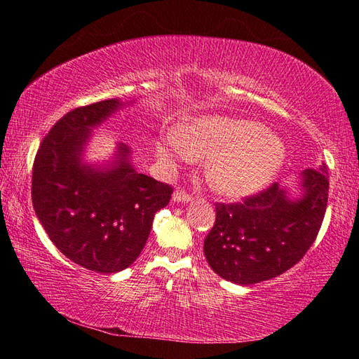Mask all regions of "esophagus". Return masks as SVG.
<instances>
[{"mask_svg":"<svg viewBox=\"0 0 359 359\" xmlns=\"http://www.w3.org/2000/svg\"><path fill=\"white\" fill-rule=\"evenodd\" d=\"M172 201L174 203H190L191 201V194H188V193H185V191H182V190H175L174 193H172Z\"/></svg>","mask_w":359,"mask_h":359,"instance_id":"1","label":"esophagus"}]
</instances>
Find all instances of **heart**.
Segmentation results:
<instances>
[{
	"label": "heart",
	"mask_w": 359,
	"mask_h": 359,
	"mask_svg": "<svg viewBox=\"0 0 359 359\" xmlns=\"http://www.w3.org/2000/svg\"><path fill=\"white\" fill-rule=\"evenodd\" d=\"M163 160H205L212 190L224 198H245L271 184L285 161L287 149L276 133L258 121L223 115L194 118L177 130V142H160Z\"/></svg>",
	"instance_id": "1"
}]
</instances>
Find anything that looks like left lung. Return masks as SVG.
Returning a JSON list of instances; mask_svg holds the SVG:
<instances>
[{"label": "left lung", "instance_id": "left-lung-1", "mask_svg": "<svg viewBox=\"0 0 359 359\" xmlns=\"http://www.w3.org/2000/svg\"><path fill=\"white\" fill-rule=\"evenodd\" d=\"M327 168L299 174L297 191L278 184L244 203L215 204L204 255L215 274L238 285L269 280L293 267L313 244L323 223Z\"/></svg>", "mask_w": 359, "mask_h": 359}]
</instances>
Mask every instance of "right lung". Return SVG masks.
Instances as JSON below:
<instances>
[{
    "label": "right lung",
    "mask_w": 359,
    "mask_h": 359,
    "mask_svg": "<svg viewBox=\"0 0 359 359\" xmlns=\"http://www.w3.org/2000/svg\"><path fill=\"white\" fill-rule=\"evenodd\" d=\"M131 102L106 100L68 112L42 139L33 165L32 199L42 228L66 258L100 274L135 263L172 193L136 171L125 144L107 165L85 161L93 130Z\"/></svg>",
    "instance_id": "add662e5"
}]
</instances>
